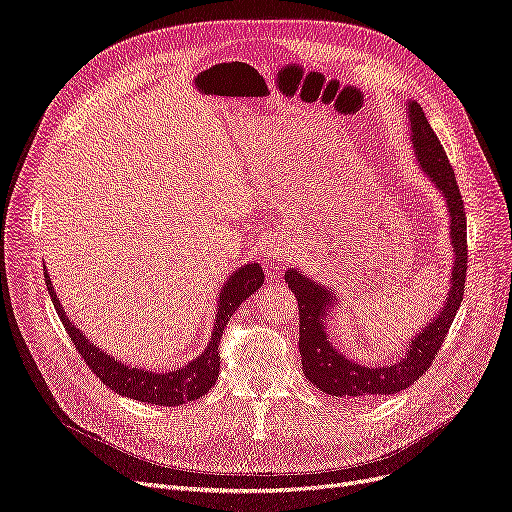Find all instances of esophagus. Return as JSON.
Listing matches in <instances>:
<instances>
[{"label": "esophagus", "instance_id": "1", "mask_svg": "<svg viewBox=\"0 0 512 512\" xmlns=\"http://www.w3.org/2000/svg\"><path fill=\"white\" fill-rule=\"evenodd\" d=\"M291 255V244L287 240H282L280 236H270L268 240H263L261 246V257L270 266H282V263L289 261Z\"/></svg>", "mask_w": 512, "mask_h": 512}]
</instances>
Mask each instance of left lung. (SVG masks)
Wrapping results in <instances>:
<instances>
[{
  "instance_id": "8db88e82",
  "label": "left lung",
  "mask_w": 512,
  "mask_h": 512,
  "mask_svg": "<svg viewBox=\"0 0 512 512\" xmlns=\"http://www.w3.org/2000/svg\"><path fill=\"white\" fill-rule=\"evenodd\" d=\"M409 132L415 160L424 175L445 198L449 213V242L453 251V266L449 274V289L443 306L432 314L426 327L407 342V352L390 365H361L333 346L327 331V318L337 308V293L325 285H318L301 270H287L285 280L297 297L299 306V354L306 380L325 394L337 399H361V396L396 394L409 388L428 371L434 356L441 350L443 339L456 318L462 304L466 282V215L456 175L445 156L441 141L430 128L422 107L409 101Z\"/></svg>"
}]
</instances>
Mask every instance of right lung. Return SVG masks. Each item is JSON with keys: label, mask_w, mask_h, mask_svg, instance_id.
Returning <instances> with one entry per match:
<instances>
[{"label": "right lung", "mask_w": 512, "mask_h": 512, "mask_svg": "<svg viewBox=\"0 0 512 512\" xmlns=\"http://www.w3.org/2000/svg\"><path fill=\"white\" fill-rule=\"evenodd\" d=\"M44 278H46V287L54 304V310L61 316V323L65 325V331L69 333L75 350L80 352L84 363L105 386H109L113 392L141 403H151L160 407H177L187 401L200 399V396H204L215 386L219 377V339L223 335L227 320L232 318V314L244 299H249L257 289H261L263 278L266 276H263L259 263H244V266L232 272V276L225 280V285L221 287L217 297V314H215L211 342L206 344L204 352L196 356L194 361H189L181 369L166 371V373L164 371L156 373V371L126 365L120 361V358L109 356L97 344L90 342V339L71 323L67 312L63 310L61 301L56 297V291L50 282L48 270H44Z\"/></svg>", "instance_id": "obj_1"}]
</instances>
